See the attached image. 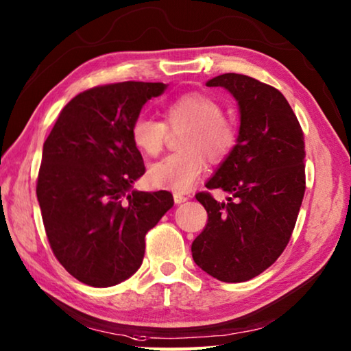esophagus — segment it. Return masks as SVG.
Listing matches in <instances>:
<instances>
[{
  "instance_id": "1",
  "label": "esophagus",
  "mask_w": 351,
  "mask_h": 351,
  "mask_svg": "<svg viewBox=\"0 0 351 351\" xmlns=\"http://www.w3.org/2000/svg\"><path fill=\"white\" fill-rule=\"evenodd\" d=\"M173 199H175L176 204H182V202H186L189 199V196H184L181 193H175L173 195Z\"/></svg>"
}]
</instances>
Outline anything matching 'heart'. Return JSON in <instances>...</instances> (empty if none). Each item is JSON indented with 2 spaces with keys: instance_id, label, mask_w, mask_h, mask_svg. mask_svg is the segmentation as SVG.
<instances>
[{
  "instance_id": "obj_1",
  "label": "heart",
  "mask_w": 351,
  "mask_h": 351,
  "mask_svg": "<svg viewBox=\"0 0 351 351\" xmlns=\"http://www.w3.org/2000/svg\"><path fill=\"white\" fill-rule=\"evenodd\" d=\"M167 127L182 129L181 154L170 155L149 169V181L155 187L173 192H187L199 180L208 161L226 159L237 144V130L222 118L221 106L208 95L199 92L184 93L164 109V123L141 114L133 121L130 135L139 152L156 156L164 147Z\"/></svg>"
}]
</instances>
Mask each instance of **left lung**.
I'll use <instances>...</instances> for the list:
<instances>
[{"label": "left lung", "mask_w": 351, "mask_h": 351, "mask_svg": "<svg viewBox=\"0 0 351 351\" xmlns=\"http://www.w3.org/2000/svg\"><path fill=\"white\" fill-rule=\"evenodd\" d=\"M238 101L239 135L207 189L196 199L207 210V226L192 244L196 265L222 282H244L281 256L295 228L305 192L304 133L278 88L239 73L207 81Z\"/></svg>", "instance_id": "obj_1"}]
</instances>
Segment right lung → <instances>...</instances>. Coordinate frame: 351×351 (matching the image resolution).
<instances>
[{
    "mask_svg": "<svg viewBox=\"0 0 351 351\" xmlns=\"http://www.w3.org/2000/svg\"><path fill=\"white\" fill-rule=\"evenodd\" d=\"M165 87L88 88L69 101L44 143L36 182L44 228L60 264L87 285L129 279L143 264L145 234L173 207L170 192L132 189L145 171L132 124Z\"/></svg>",
    "mask_w": 351,
    "mask_h": 351,
    "instance_id": "add662e5",
    "label": "right lung"
}]
</instances>
